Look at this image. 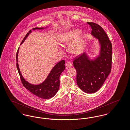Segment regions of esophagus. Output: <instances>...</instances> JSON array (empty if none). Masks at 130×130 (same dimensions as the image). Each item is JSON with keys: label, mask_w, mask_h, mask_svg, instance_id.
Segmentation results:
<instances>
[{"label": "esophagus", "mask_w": 130, "mask_h": 130, "mask_svg": "<svg viewBox=\"0 0 130 130\" xmlns=\"http://www.w3.org/2000/svg\"><path fill=\"white\" fill-rule=\"evenodd\" d=\"M72 66H73V65H72V63L71 62H69L68 61V62L66 63V69H68V68L71 67Z\"/></svg>", "instance_id": "esophagus-1"}]
</instances>
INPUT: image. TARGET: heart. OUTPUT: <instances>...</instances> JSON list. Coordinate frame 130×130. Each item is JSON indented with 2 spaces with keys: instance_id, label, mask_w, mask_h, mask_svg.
I'll return each mask as SVG.
<instances>
[{
  "instance_id": "1",
  "label": "heart",
  "mask_w": 130,
  "mask_h": 130,
  "mask_svg": "<svg viewBox=\"0 0 130 130\" xmlns=\"http://www.w3.org/2000/svg\"><path fill=\"white\" fill-rule=\"evenodd\" d=\"M79 29H73L65 32L61 39L63 45H70V52L74 55H79L83 51L85 42L82 37L78 36L81 33Z\"/></svg>"
}]
</instances>
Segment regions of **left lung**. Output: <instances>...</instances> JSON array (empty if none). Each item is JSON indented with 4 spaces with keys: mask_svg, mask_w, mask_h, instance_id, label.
Wrapping results in <instances>:
<instances>
[{
    "mask_svg": "<svg viewBox=\"0 0 130 130\" xmlns=\"http://www.w3.org/2000/svg\"><path fill=\"white\" fill-rule=\"evenodd\" d=\"M91 34L99 40L101 45L99 56L90 60L86 53L74 58L73 64L76 70V83L84 92L94 93L104 84L111 72L112 61V46L106 33L99 25L88 22Z\"/></svg>",
    "mask_w": 130,
    "mask_h": 130,
    "instance_id": "left-lung-1",
    "label": "left lung"
}]
</instances>
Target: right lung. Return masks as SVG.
Wrapping results in <instances>:
<instances>
[{"instance_id":"right-lung-1","label":"right lung","mask_w":130,"mask_h":130,"mask_svg":"<svg viewBox=\"0 0 130 130\" xmlns=\"http://www.w3.org/2000/svg\"><path fill=\"white\" fill-rule=\"evenodd\" d=\"M44 28L35 27L33 28V30L35 29H42ZM31 32V30H29L21 42V44L25 41L26 38ZM19 51V48L18 49L16 53V67L17 68L18 73L19 74L21 82L25 88L28 90L30 92L37 96L43 99H48L54 97L56 94L57 93L58 89L59 88V76L61 73L65 69V60H62L57 64L52 69L46 79L42 83L38 85H32L29 83L28 82L23 78L18 63V53Z\"/></svg>"}]
</instances>
